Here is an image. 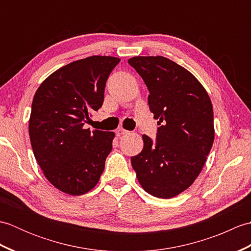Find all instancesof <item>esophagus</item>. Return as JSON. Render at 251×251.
Masks as SVG:
<instances>
[{
    "mask_svg": "<svg viewBox=\"0 0 251 251\" xmlns=\"http://www.w3.org/2000/svg\"><path fill=\"white\" fill-rule=\"evenodd\" d=\"M127 134H129V131L126 130V129L120 128V129L116 130V136L117 137H122V136H124V135H127Z\"/></svg>",
    "mask_w": 251,
    "mask_h": 251,
    "instance_id": "obj_1",
    "label": "esophagus"
}]
</instances>
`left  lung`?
<instances>
[{"label":"left lung","mask_w":251,"mask_h":251,"mask_svg":"<svg viewBox=\"0 0 251 251\" xmlns=\"http://www.w3.org/2000/svg\"><path fill=\"white\" fill-rule=\"evenodd\" d=\"M150 92L148 102L159 120L156 141L143 135V149L131 157L140 185L158 199H170L199 177L215 139L209 96L193 74L162 56L132 57Z\"/></svg>","instance_id":"obj_1"}]
</instances>
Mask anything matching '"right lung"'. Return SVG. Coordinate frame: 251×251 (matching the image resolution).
Listing matches in <instances>:
<instances>
[{"label": "right lung", "mask_w": 251, "mask_h": 251, "mask_svg": "<svg viewBox=\"0 0 251 251\" xmlns=\"http://www.w3.org/2000/svg\"><path fill=\"white\" fill-rule=\"evenodd\" d=\"M116 57L92 56L51 73L34 95L29 135L46 179L70 195L94 189L103 173L115 134L85 129L103 103L104 87Z\"/></svg>", "instance_id": "right-lung-1"}]
</instances>
